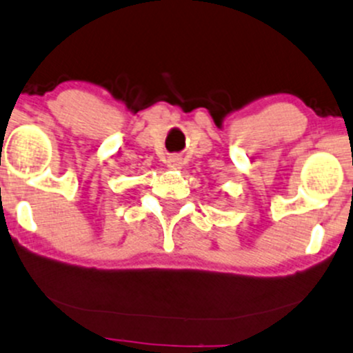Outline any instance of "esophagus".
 <instances>
[{"label":"esophagus","instance_id":"obj_1","mask_svg":"<svg viewBox=\"0 0 353 353\" xmlns=\"http://www.w3.org/2000/svg\"><path fill=\"white\" fill-rule=\"evenodd\" d=\"M166 165H168L170 170H180L181 168V158L176 157V154H173V157L168 158Z\"/></svg>","mask_w":353,"mask_h":353}]
</instances>
